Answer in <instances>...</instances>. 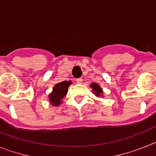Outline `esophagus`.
Wrapping results in <instances>:
<instances>
[{"label": "esophagus", "instance_id": "obj_1", "mask_svg": "<svg viewBox=\"0 0 156 156\" xmlns=\"http://www.w3.org/2000/svg\"><path fill=\"white\" fill-rule=\"evenodd\" d=\"M76 82H77L78 83H83V78H77V79H76Z\"/></svg>", "mask_w": 156, "mask_h": 156}]
</instances>
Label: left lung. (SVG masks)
Masks as SVG:
<instances>
[{"label": "left lung", "mask_w": 156, "mask_h": 156, "mask_svg": "<svg viewBox=\"0 0 156 156\" xmlns=\"http://www.w3.org/2000/svg\"><path fill=\"white\" fill-rule=\"evenodd\" d=\"M90 88L92 89L93 94H94L96 97H104V91H103V89L100 87V86L99 85L98 83H90Z\"/></svg>", "instance_id": "1"}]
</instances>
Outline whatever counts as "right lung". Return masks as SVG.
<instances>
[{"mask_svg":"<svg viewBox=\"0 0 156 156\" xmlns=\"http://www.w3.org/2000/svg\"><path fill=\"white\" fill-rule=\"evenodd\" d=\"M72 84V81H63L56 83L52 88V91L48 95V100L52 106H60L68 92L69 87Z\"/></svg>","mask_w":156,"mask_h":156,"instance_id":"1","label":"right lung"}]
</instances>
